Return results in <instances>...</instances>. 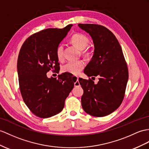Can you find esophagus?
Returning a JSON list of instances; mask_svg holds the SVG:
<instances>
[{
  "label": "esophagus",
  "mask_w": 149,
  "mask_h": 149,
  "mask_svg": "<svg viewBox=\"0 0 149 149\" xmlns=\"http://www.w3.org/2000/svg\"><path fill=\"white\" fill-rule=\"evenodd\" d=\"M71 78L72 79H74V80H76V81L74 82V86H79V85H80V84H79V81H78V77H72Z\"/></svg>",
  "instance_id": "34e87169"
}]
</instances>
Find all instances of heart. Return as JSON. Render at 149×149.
Instances as JSON below:
<instances>
[{
    "label": "heart",
    "mask_w": 149,
    "mask_h": 149,
    "mask_svg": "<svg viewBox=\"0 0 149 149\" xmlns=\"http://www.w3.org/2000/svg\"><path fill=\"white\" fill-rule=\"evenodd\" d=\"M71 42L79 50H84L89 44V40L86 36L80 33L73 35L71 38ZM64 55V47L59 45L56 49V56L59 60L63 59ZM85 67V63L82 60L70 61L64 64L61 68L63 72H67L73 75H77Z\"/></svg>",
    "instance_id": "1"
}]
</instances>
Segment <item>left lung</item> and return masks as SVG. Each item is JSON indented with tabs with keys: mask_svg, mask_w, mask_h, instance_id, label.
I'll return each instance as SVG.
<instances>
[{
	"mask_svg": "<svg viewBox=\"0 0 149 149\" xmlns=\"http://www.w3.org/2000/svg\"><path fill=\"white\" fill-rule=\"evenodd\" d=\"M90 35L94 44L91 61L85 68L88 77H99L95 84L91 79L79 78L83 89L81 106L86 113L106 116L121 104L128 79V70L121 45L106 27L95 24H78Z\"/></svg>",
	"mask_w": 149,
	"mask_h": 149,
	"instance_id": "1",
	"label": "left lung"
}]
</instances>
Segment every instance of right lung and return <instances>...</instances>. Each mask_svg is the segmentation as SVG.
Returning a JSON list of instances; mask_svg holds the SVG:
<instances>
[{
    "label": "right lung",
    "mask_w": 149,
    "mask_h": 149,
    "mask_svg": "<svg viewBox=\"0 0 149 149\" xmlns=\"http://www.w3.org/2000/svg\"><path fill=\"white\" fill-rule=\"evenodd\" d=\"M72 26L36 33L20 49L17 64L20 92L29 109L39 118H48L59 113L74 87L68 74H59L57 79L47 76L50 70L59 68L56 49Z\"/></svg>",
    "instance_id": "obj_1"
}]
</instances>
